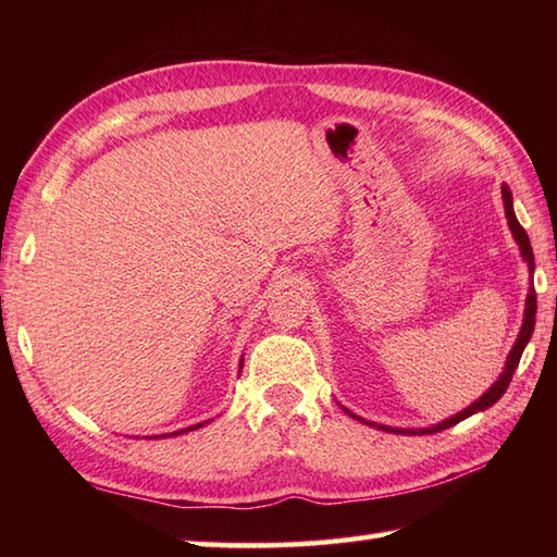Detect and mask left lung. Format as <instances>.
Instances as JSON below:
<instances>
[{"mask_svg": "<svg viewBox=\"0 0 557 557\" xmlns=\"http://www.w3.org/2000/svg\"><path fill=\"white\" fill-rule=\"evenodd\" d=\"M503 203H505L507 224H510V232H512V236H515V242L519 244V253H522V258L527 260V265H529V272H531V275H534V251H531L529 236H527L524 227H522V224H519V220H517V215H515L512 194H510V188H507L505 184H503ZM534 325H536V289H534V282H531V285H529V294H527V304H524V321H522V327H519L517 342L512 345L510 354H507L505 369H503L498 381H495L476 401H471V405H469L467 409H461L459 413H455V417H449V419H445V421H441V423L429 425V429H393V425H383V423L366 421V419L357 417V413H351V411L345 409V407H342V409H345L351 419H357V421H361V423H366V425H373V429H377V431H387V433L431 435V433H437V431H445V429H449V425H455V423H459V421L469 419L471 413H476V411H483V409L493 407L495 401H498V399L505 395L507 385H510V381H512V373L517 371V366H519V359H522V351H524V347L529 345L531 333H534Z\"/></svg>", "mask_w": 557, "mask_h": 557, "instance_id": "left-lung-1", "label": "left lung"}]
</instances>
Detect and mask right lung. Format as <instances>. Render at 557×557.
Here are the masks:
<instances>
[{
	"mask_svg": "<svg viewBox=\"0 0 557 557\" xmlns=\"http://www.w3.org/2000/svg\"><path fill=\"white\" fill-rule=\"evenodd\" d=\"M244 369V359H242V363H239V371ZM200 425L203 423H196V425H188V429H182V431H174V433H164V435H156V437H170V435H182V433H188V431H196V429H200Z\"/></svg>",
	"mask_w": 557,
	"mask_h": 557,
	"instance_id": "add662e5",
	"label": "right lung"
}]
</instances>
